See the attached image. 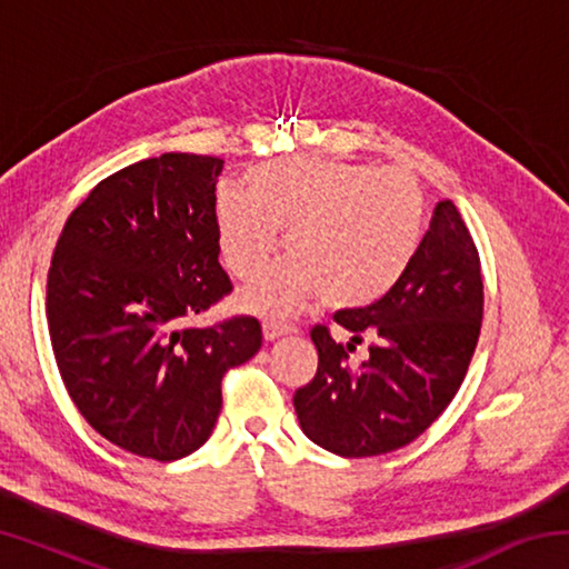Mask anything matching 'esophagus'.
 Listing matches in <instances>:
<instances>
[{
  "label": "esophagus",
  "instance_id": "1",
  "mask_svg": "<svg viewBox=\"0 0 569 569\" xmlns=\"http://www.w3.org/2000/svg\"><path fill=\"white\" fill-rule=\"evenodd\" d=\"M293 331H296L293 326L286 323V321H276V319L263 321V339L266 341H276V339H281V336H288Z\"/></svg>",
  "mask_w": 569,
  "mask_h": 569
}]
</instances>
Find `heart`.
<instances>
[{
    "label": "heart",
    "instance_id": "heart-1",
    "mask_svg": "<svg viewBox=\"0 0 569 569\" xmlns=\"http://www.w3.org/2000/svg\"><path fill=\"white\" fill-rule=\"evenodd\" d=\"M243 192L220 190L218 246L233 276H258L278 248L283 261L246 286L238 306L286 316L321 296L333 308L373 303L399 281L423 223L421 182L407 170L288 158L246 172Z\"/></svg>",
    "mask_w": 569,
    "mask_h": 569
}]
</instances>
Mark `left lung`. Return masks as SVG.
I'll return each instance as SVG.
<instances>
[{
	"label": "left lung",
	"mask_w": 569,
	"mask_h": 569,
	"mask_svg": "<svg viewBox=\"0 0 569 569\" xmlns=\"http://www.w3.org/2000/svg\"><path fill=\"white\" fill-rule=\"evenodd\" d=\"M481 266L475 240L451 200H441L427 236L399 281L377 303L339 311L333 321L360 342L378 336L353 375L326 326L316 377L296 391L303 435L339 457H377L407 447L437 421L467 377L481 329Z\"/></svg>",
	"instance_id": "left-lung-1"
}]
</instances>
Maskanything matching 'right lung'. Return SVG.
I'll list each match as a JSON object with an SVG mask.
<instances>
[{
  "label": "right lung",
  "mask_w": 569,
  "mask_h": 569,
  "mask_svg": "<svg viewBox=\"0 0 569 569\" xmlns=\"http://www.w3.org/2000/svg\"><path fill=\"white\" fill-rule=\"evenodd\" d=\"M223 158L166 152L104 178L72 210L47 276L57 369L94 431L138 457L182 459L213 435L220 381L261 349V323L186 326L220 301Z\"/></svg>",
  "instance_id": "right-lung-1"
}]
</instances>
